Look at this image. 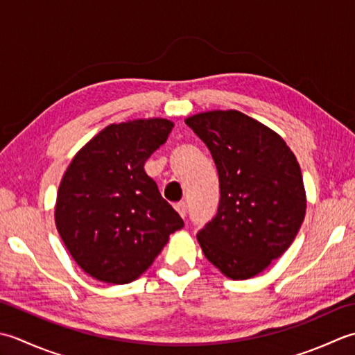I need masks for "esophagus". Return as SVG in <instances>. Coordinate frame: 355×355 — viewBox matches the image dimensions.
Listing matches in <instances>:
<instances>
[{"label":"esophagus","mask_w":355,"mask_h":355,"mask_svg":"<svg viewBox=\"0 0 355 355\" xmlns=\"http://www.w3.org/2000/svg\"><path fill=\"white\" fill-rule=\"evenodd\" d=\"M175 208H176V211L179 213L180 218H185V216H187V204H184V202H182V204H178Z\"/></svg>","instance_id":"1"}]
</instances>
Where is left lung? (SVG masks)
<instances>
[{
	"label": "left lung",
	"instance_id": "8db88e82",
	"mask_svg": "<svg viewBox=\"0 0 355 355\" xmlns=\"http://www.w3.org/2000/svg\"><path fill=\"white\" fill-rule=\"evenodd\" d=\"M185 124L204 141L219 175L218 214L198 233L200 248L223 276L254 277L289 248L305 219L297 159L274 130L242 112H204Z\"/></svg>",
	"mask_w": 355,
	"mask_h": 355
}]
</instances>
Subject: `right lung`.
I'll return each instance as SVG.
<instances>
[{"instance_id":"1","label":"right lung","mask_w":355,"mask_h":355,"mask_svg":"<svg viewBox=\"0 0 355 355\" xmlns=\"http://www.w3.org/2000/svg\"><path fill=\"white\" fill-rule=\"evenodd\" d=\"M175 127L164 118L110 124L71 159L56 194L55 223L70 256L99 282L141 277L184 220L144 164Z\"/></svg>"}]
</instances>
